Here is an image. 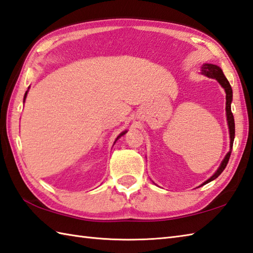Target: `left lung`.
Instances as JSON below:
<instances>
[{"instance_id":"1","label":"left lung","mask_w":253,"mask_h":253,"mask_svg":"<svg viewBox=\"0 0 253 253\" xmlns=\"http://www.w3.org/2000/svg\"><path fill=\"white\" fill-rule=\"evenodd\" d=\"M201 73L204 74L205 76L210 77V79H215L221 85V87L225 89V92H226V116H227V123H228L229 136H230V151L227 153V155H226L225 158L223 159V162H221L219 168L217 169V171H216L209 180H206L203 184H201V185H204L217 178L219 174L224 171L226 166H227L230 154H231V148H233L234 138H235V120H234V116H233V112H231V108H230L231 100H233V89H231L229 82L225 77L223 71H221V69L217 65L205 63L202 66V72H201Z\"/></svg>"}]
</instances>
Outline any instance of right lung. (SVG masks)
I'll return each mask as SVG.
<instances>
[{
	"instance_id": "obj_1",
	"label": "right lung",
	"mask_w": 253,
	"mask_h": 253,
	"mask_svg": "<svg viewBox=\"0 0 253 253\" xmlns=\"http://www.w3.org/2000/svg\"><path fill=\"white\" fill-rule=\"evenodd\" d=\"M28 89H29V87H28ZM27 92H28V90H27V91H26V92H25V96H24V102H25V99H26V97H27ZM126 131H125V132H122V133H121V134H120V135H119V136H118V137H117V140H118V138H119V137H121V136H122V135H125V134H126ZM117 140H116V141H117ZM115 143H116V142H115Z\"/></svg>"
}]
</instances>
